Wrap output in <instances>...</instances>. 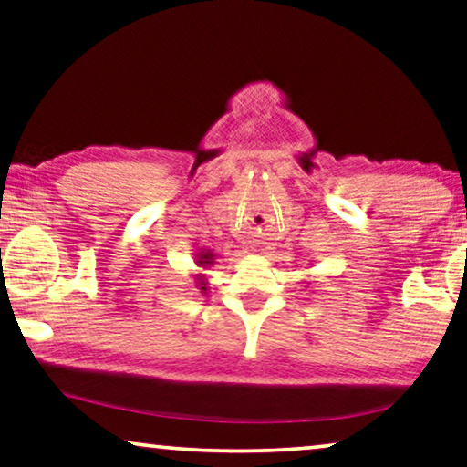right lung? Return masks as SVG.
<instances>
[{
	"instance_id": "add662e5",
	"label": "right lung",
	"mask_w": 467,
	"mask_h": 467,
	"mask_svg": "<svg viewBox=\"0 0 467 467\" xmlns=\"http://www.w3.org/2000/svg\"><path fill=\"white\" fill-rule=\"evenodd\" d=\"M203 257H210V254H205V255H203ZM203 262H207V260H203ZM201 289H203V287H201Z\"/></svg>"
}]
</instances>
